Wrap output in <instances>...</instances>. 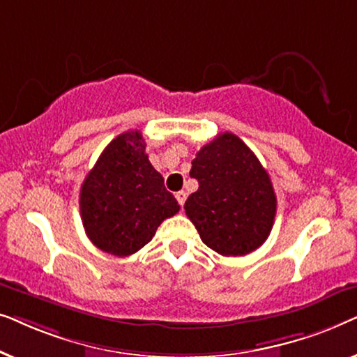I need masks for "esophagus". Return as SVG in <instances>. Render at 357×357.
Here are the masks:
<instances>
[{"label":"esophagus","mask_w":357,"mask_h":357,"mask_svg":"<svg viewBox=\"0 0 357 357\" xmlns=\"http://www.w3.org/2000/svg\"><path fill=\"white\" fill-rule=\"evenodd\" d=\"M175 198H177V202H178L180 206H183L185 199H187V193H185V192H177V193H175Z\"/></svg>","instance_id":"34e87169"}]
</instances>
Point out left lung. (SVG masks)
Returning a JSON list of instances; mask_svg holds the SVG:
<instances>
[{
	"instance_id": "left-lung-1",
	"label": "left lung",
	"mask_w": 357,
	"mask_h": 357,
	"mask_svg": "<svg viewBox=\"0 0 357 357\" xmlns=\"http://www.w3.org/2000/svg\"><path fill=\"white\" fill-rule=\"evenodd\" d=\"M190 177L199 187L183 208L209 248L242 257L263 245L275 222L276 195L270 175L238 136L222 133L204 144Z\"/></svg>"
}]
</instances>
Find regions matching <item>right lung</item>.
Returning a JSON list of instances; mask_svg holds the SVG:
<instances>
[{
  "instance_id": "right-lung-1",
  "label": "right lung",
  "mask_w": 357,
  "mask_h": 357,
  "mask_svg": "<svg viewBox=\"0 0 357 357\" xmlns=\"http://www.w3.org/2000/svg\"><path fill=\"white\" fill-rule=\"evenodd\" d=\"M79 208L91 242L116 257L143 248L180 209L151 165L138 130L119 135L102 151L82 182Z\"/></svg>"
}]
</instances>
